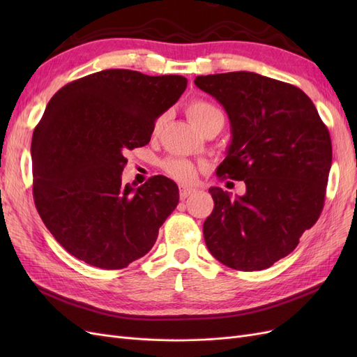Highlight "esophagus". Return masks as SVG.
<instances>
[{
	"label": "esophagus",
	"mask_w": 357,
	"mask_h": 357,
	"mask_svg": "<svg viewBox=\"0 0 357 357\" xmlns=\"http://www.w3.org/2000/svg\"><path fill=\"white\" fill-rule=\"evenodd\" d=\"M195 192L193 189H190V188H185V186H180V199L181 201H185L186 198H189L192 193Z\"/></svg>",
	"instance_id": "1"
}]
</instances>
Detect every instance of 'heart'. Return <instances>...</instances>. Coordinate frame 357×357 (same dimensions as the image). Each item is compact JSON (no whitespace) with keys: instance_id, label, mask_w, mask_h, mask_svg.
I'll return each instance as SVG.
<instances>
[{"instance_id":"heart-1","label":"heart","mask_w":357,"mask_h":357,"mask_svg":"<svg viewBox=\"0 0 357 357\" xmlns=\"http://www.w3.org/2000/svg\"><path fill=\"white\" fill-rule=\"evenodd\" d=\"M186 112L190 122L197 128H199L205 122H208L213 117L222 116V113L215 109L213 104L204 100H193L188 105ZM162 122H164V117H159L155 123V131H158L160 128ZM162 168H164V171L169 177H172L180 183H186V185L195 180L198 174V167L185 158H168L162 162Z\"/></svg>"}]
</instances>
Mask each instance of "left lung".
I'll list each match as a JSON object with an SVG mask.
<instances>
[{"mask_svg": "<svg viewBox=\"0 0 357 357\" xmlns=\"http://www.w3.org/2000/svg\"><path fill=\"white\" fill-rule=\"evenodd\" d=\"M195 84L231 122V144L215 174L245 183L235 198L210 188L205 244L226 266L261 271L294 252L319 219L332 164L329 131L294 84L250 71L198 75Z\"/></svg>", "mask_w": 357, "mask_h": 357, "instance_id": "8db88e82", "label": "left lung"}]
</instances>
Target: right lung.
<instances>
[{
	"label": "right lung",
	"mask_w": 357,
	"mask_h": 357,
	"mask_svg": "<svg viewBox=\"0 0 357 357\" xmlns=\"http://www.w3.org/2000/svg\"><path fill=\"white\" fill-rule=\"evenodd\" d=\"M186 86L183 75L104 70L52 96L32 135V193L41 220L70 255L121 269L153 247L178 188L165 176L122 185L125 153L150 142L155 121Z\"/></svg>",
	"instance_id": "right-lung-1"
}]
</instances>
